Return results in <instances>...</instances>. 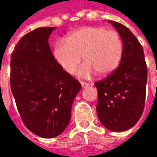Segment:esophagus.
<instances>
[{"mask_svg":"<svg viewBox=\"0 0 157 157\" xmlns=\"http://www.w3.org/2000/svg\"><path fill=\"white\" fill-rule=\"evenodd\" d=\"M80 82H81V85H82V88H85V87L89 86V83H87V82H85L81 81Z\"/></svg>","mask_w":157,"mask_h":157,"instance_id":"esophagus-1","label":"esophagus"}]
</instances>
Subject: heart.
Returning a JSON list of instances; mask_svg holds the SVG:
<instances>
[{
  "mask_svg": "<svg viewBox=\"0 0 157 157\" xmlns=\"http://www.w3.org/2000/svg\"><path fill=\"white\" fill-rule=\"evenodd\" d=\"M82 56L85 62L80 69L81 77L89 78L96 73L101 76L113 74L123 56V41L116 31L102 26H88L70 33L66 42H58L53 57L64 72L74 75Z\"/></svg>",
  "mask_w": 157,
  "mask_h": 157,
  "instance_id": "1",
  "label": "heart"
}]
</instances>
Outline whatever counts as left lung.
<instances>
[{
    "label": "left lung",
    "mask_w": 157,
    "mask_h": 157,
    "mask_svg": "<svg viewBox=\"0 0 157 157\" xmlns=\"http://www.w3.org/2000/svg\"><path fill=\"white\" fill-rule=\"evenodd\" d=\"M109 22L123 40V56L113 74L94 82L98 94L96 112L107 129L122 132L133 127L143 113L147 67L143 47L133 33L120 22Z\"/></svg>",
    "instance_id": "8db88e82"
}]
</instances>
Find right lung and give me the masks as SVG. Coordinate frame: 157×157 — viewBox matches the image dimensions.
I'll list each match as a JSON object with an SVG mask.
<instances>
[{"label":"right lung","mask_w":157,"mask_h":157,"mask_svg":"<svg viewBox=\"0 0 157 157\" xmlns=\"http://www.w3.org/2000/svg\"><path fill=\"white\" fill-rule=\"evenodd\" d=\"M55 27L37 28L17 43L12 52L10 84L25 126L34 135L52 138L68 125L78 80L55 61L48 39Z\"/></svg>","instance_id":"add662e5"}]
</instances>
